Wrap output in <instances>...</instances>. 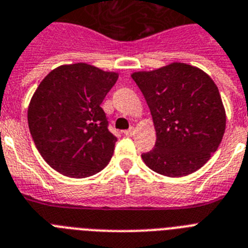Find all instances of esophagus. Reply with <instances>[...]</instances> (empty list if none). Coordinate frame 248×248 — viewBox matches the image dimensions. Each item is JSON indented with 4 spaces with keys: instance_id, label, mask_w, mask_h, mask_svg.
<instances>
[{
    "instance_id": "obj_1",
    "label": "esophagus",
    "mask_w": 248,
    "mask_h": 248,
    "mask_svg": "<svg viewBox=\"0 0 248 248\" xmlns=\"http://www.w3.org/2000/svg\"><path fill=\"white\" fill-rule=\"evenodd\" d=\"M134 134H135V128L134 127H130L128 130L124 131V135H126V136H132Z\"/></svg>"
}]
</instances>
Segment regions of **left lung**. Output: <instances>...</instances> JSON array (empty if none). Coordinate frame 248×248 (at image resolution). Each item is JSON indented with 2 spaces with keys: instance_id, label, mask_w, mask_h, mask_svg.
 <instances>
[{
  "instance_id": "8db88e82",
  "label": "left lung",
  "mask_w": 248,
  "mask_h": 248,
  "mask_svg": "<svg viewBox=\"0 0 248 248\" xmlns=\"http://www.w3.org/2000/svg\"><path fill=\"white\" fill-rule=\"evenodd\" d=\"M132 78L144 94L156 131L154 149L142 154L145 164L167 177L194 173L222 141L225 112L214 81L186 63H172Z\"/></svg>"
}]
</instances>
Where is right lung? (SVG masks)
Here are the masks:
<instances>
[{
	"label": "right lung",
	"instance_id": "1",
	"mask_svg": "<svg viewBox=\"0 0 248 248\" xmlns=\"http://www.w3.org/2000/svg\"><path fill=\"white\" fill-rule=\"evenodd\" d=\"M117 78L114 72L75 63L54 68L40 82L28 124L38 152L54 170L85 178L109 163L117 138L100 104Z\"/></svg>",
	"mask_w": 248,
	"mask_h": 248
}]
</instances>
